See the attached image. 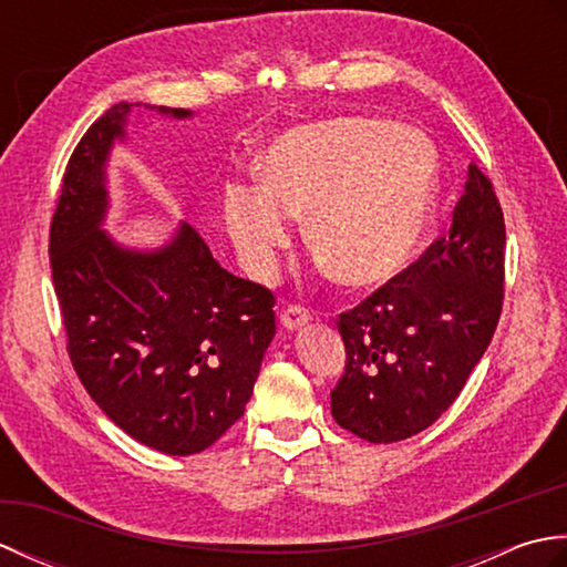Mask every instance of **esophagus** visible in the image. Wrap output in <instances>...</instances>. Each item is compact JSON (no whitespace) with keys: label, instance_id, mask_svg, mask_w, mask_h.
Masks as SVG:
<instances>
[{"label":"esophagus","instance_id":"34e87169","mask_svg":"<svg viewBox=\"0 0 567 567\" xmlns=\"http://www.w3.org/2000/svg\"><path fill=\"white\" fill-rule=\"evenodd\" d=\"M311 319V311L302 305H287L282 311H280V321L285 329H299L305 327V323Z\"/></svg>","mask_w":567,"mask_h":567}]
</instances>
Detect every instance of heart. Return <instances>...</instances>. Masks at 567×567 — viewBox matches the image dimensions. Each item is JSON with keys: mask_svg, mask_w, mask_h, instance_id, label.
<instances>
[{"mask_svg": "<svg viewBox=\"0 0 567 567\" xmlns=\"http://www.w3.org/2000/svg\"><path fill=\"white\" fill-rule=\"evenodd\" d=\"M262 187L224 189V226L244 268L268 277L307 214V240L343 285L390 280L412 260L433 214L436 161L416 131L339 118L290 131L260 161Z\"/></svg>", "mask_w": 567, "mask_h": 567, "instance_id": "heart-1", "label": "heart"}]
</instances>
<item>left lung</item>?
Listing matches in <instances>:
<instances>
[{
    "mask_svg": "<svg viewBox=\"0 0 567 567\" xmlns=\"http://www.w3.org/2000/svg\"><path fill=\"white\" fill-rule=\"evenodd\" d=\"M504 248L495 185L470 163L449 231L336 321L346 343V372L331 390L339 426L394 443L455 402L497 329Z\"/></svg>",
    "mask_w": 567,
    "mask_h": 567,
    "instance_id": "left-lung-1",
    "label": "left lung"
}]
</instances>
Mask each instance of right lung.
<instances>
[{"instance_id": "right-lung-1", "label": "right lung", "mask_w": 567, "mask_h": 567, "mask_svg": "<svg viewBox=\"0 0 567 567\" xmlns=\"http://www.w3.org/2000/svg\"><path fill=\"white\" fill-rule=\"evenodd\" d=\"M128 110H106L70 155L48 236L53 287L70 363L102 412L155 451L192 455L244 416L275 336V295L224 270L189 224L153 252L102 231L104 163Z\"/></svg>"}]
</instances>
